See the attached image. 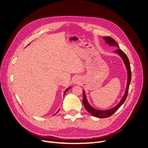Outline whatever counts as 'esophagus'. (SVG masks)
Returning a JSON list of instances; mask_svg holds the SVG:
<instances>
[{"mask_svg": "<svg viewBox=\"0 0 148 148\" xmlns=\"http://www.w3.org/2000/svg\"><path fill=\"white\" fill-rule=\"evenodd\" d=\"M73 83H74V84H78L80 83V81H79V80H78V78H75L74 79V80H73Z\"/></svg>", "mask_w": 148, "mask_h": 148, "instance_id": "1", "label": "esophagus"}]
</instances>
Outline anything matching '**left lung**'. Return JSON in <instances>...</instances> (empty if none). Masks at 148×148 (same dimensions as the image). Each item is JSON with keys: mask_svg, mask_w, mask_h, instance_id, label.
<instances>
[{"mask_svg": "<svg viewBox=\"0 0 148 148\" xmlns=\"http://www.w3.org/2000/svg\"><path fill=\"white\" fill-rule=\"evenodd\" d=\"M104 40H105V42L109 45L110 46H116L118 47H120L119 45L116 42V41L114 40V38H112L111 37H103ZM114 52L119 54L121 58L123 59V60L124 61V63L125 65L126 69L127 70V87H126V90L124 93V95L123 97L120 102L118 103L115 107L111 108L110 110H96L95 108H93L89 103L88 102L86 96L85 94V92L84 90H83V103L86 108V110L89 112L90 114H92L93 116L97 118H101V119H105V118L110 116L112 115L116 111L119 110V108L125 102L126 98L127 97L128 95V92H129V86L131 82V78H132V73H131V68H130V62L129 60V58H127V55L124 53V52L121 50V49H119L117 50H115L114 51Z\"/></svg>", "mask_w": 148, "mask_h": 148, "instance_id": "left-lung-1", "label": "left lung"}]
</instances>
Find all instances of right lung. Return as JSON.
I'll return each mask as SVG.
<instances>
[{
  "instance_id": "obj_1",
  "label": "right lung",
  "mask_w": 148,
  "mask_h": 148,
  "mask_svg": "<svg viewBox=\"0 0 148 148\" xmlns=\"http://www.w3.org/2000/svg\"><path fill=\"white\" fill-rule=\"evenodd\" d=\"M71 88V87H68V88H66V90H65V92H64V96H65V93H66V92H67V90H69V89H70V88ZM60 111V110H58V111H57V112H56V113H58V111ZM54 114V115H55V114Z\"/></svg>"
}]
</instances>
